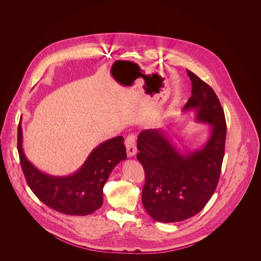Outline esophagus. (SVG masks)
<instances>
[{"label": "esophagus", "mask_w": 261, "mask_h": 261, "mask_svg": "<svg viewBox=\"0 0 261 261\" xmlns=\"http://www.w3.org/2000/svg\"><path fill=\"white\" fill-rule=\"evenodd\" d=\"M125 146H126V149H127V155L129 158H132L136 154V138L134 135H129L126 138Z\"/></svg>", "instance_id": "esophagus-1"}]
</instances>
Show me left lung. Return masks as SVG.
<instances>
[{
  "label": "left lung",
  "mask_w": 261,
  "mask_h": 261,
  "mask_svg": "<svg viewBox=\"0 0 261 261\" xmlns=\"http://www.w3.org/2000/svg\"><path fill=\"white\" fill-rule=\"evenodd\" d=\"M187 74L192 96L182 111L195 112L197 122L211 126L206 142L198 149L182 150L166 129L144 130L137 141V160L146 175L142 202L149 216L162 223L186 220L205 206L223 162L226 121L221 103L205 82L190 70Z\"/></svg>",
  "instance_id": "obj_1"
}]
</instances>
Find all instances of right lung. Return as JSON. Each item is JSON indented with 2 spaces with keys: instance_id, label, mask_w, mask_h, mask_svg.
<instances>
[{
  "instance_id": "add662e5",
  "label": "right lung",
  "mask_w": 261,
  "mask_h": 261,
  "mask_svg": "<svg viewBox=\"0 0 261 261\" xmlns=\"http://www.w3.org/2000/svg\"><path fill=\"white\" fill-rule=\"evenodd\" d=\"M124 138L100 143L74 173L55 176L38 169L25 155L21 117L17 129V150L25 179L31 191L47 206L67 215H88L102 204V188L112 169L127 160Z\"/></svg>"
}]
</instances>
